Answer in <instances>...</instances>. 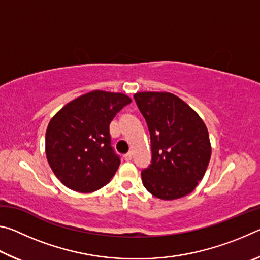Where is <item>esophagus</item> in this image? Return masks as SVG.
Returning a JSON list of instances; mask_svg holds the SVG:
<instances>
[{
    "label": "esophagus",
    "instance_id": "obj_1",
    "mask_svg": "<svg viewBox=\"0 0 260 260\" xmlns=\"http://www.w3.org/2000/svg\"><path fill=\"white\" fill-rule=\"evenodd\" d=\"M124 158H125V160H127V161L132 160V158H133V152H132V151L127 152L126 155H124Z\"/></svg>",
    "mask_w": 260,
    "mask_h": 260
}]
</instances>
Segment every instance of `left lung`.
<instances>
[{
	"label": "left lung",
	"mask_w": 260,
	"mask_h": 260,
	"mask_svg": "<svg viewBox=\"0 0 260 260\" xmlns=\"http://www.w3.org/2000/svg\"><path fill=\"white\" fill-rule=\"evenodd\" d=\"M147 121L151 164L142 170L143 186L160 200L190 193L204 177L211 158L209 132L203 120L171 93L143 91L134 95Z\"/></svg>",
	"instance_id": "obj_1"
}]
</instances>
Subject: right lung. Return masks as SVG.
<instances>
[{
	"label": "right lung",
	"instance_id": "obj_1",
	"mask_svg": "<svg viewBox=\"0 0 260 260\" xmlns=\"http://www.w3.org/2000/svg\"><path fill=\"white\" fill-rule=\"evenodd\" d=\"M132 100L120 93L94 90L57 112L46 133V155L60 182L79 192L105 186L120 157L111 146L110 122Z\"/></svg>",
	"mask_w": 260,
	"mask_h": 260
}]
</instances>
